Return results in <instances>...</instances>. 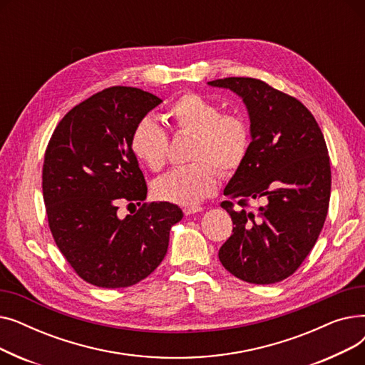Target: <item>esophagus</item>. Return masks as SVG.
<instances>
[{
	"label": "esophagus",
	"mask_w": 365,
	"mask_h": 365,
	"mask_svg": "<svg viewBox=\"0 0 365 365\" xmlns=\"http://www.w3.org/2000/svg\"><path fill=\"white\" fill-rule=\"evenodd\" d=\"M198 212H202V207L201 205H189V207H185L183 208V213L185 215H195Z\"/></svg>",
	"instance_id": "1"
}]
</instances>
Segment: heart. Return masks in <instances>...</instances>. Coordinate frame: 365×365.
Here are the masks:
<instances>
[{
  "instance_id": "b5f03b06",
  "label": "heart",
  "mask_w": 365,
  "mask_h": 365,
  "mask_svg": "<svg viewBox=\"0 0 365 365\" xmlns=\"http://www.w3.org/2000/svg\"><path fill=\"white\" fill-rule=\"evenodd\" d=\"M165 121L178 134L192 136L187 165L173 168L153 182L152 190L161 201L195 205L216 192L219 173L232 175L250 148V127L241 113L222 108L202 94L186 91L165 109ZM130 149L143 165L160 171L167 161L168 136L150 117L140 118L130 134Z\"/></svg>"
}]
</instances>
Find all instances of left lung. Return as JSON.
<instances>
[{
  "label": "left lung",
  "instance_id": "1",
  "mask_svg": "<svg viewBox=\"0 0 365 365\" xmlns=\"http://www.w3.org/2000/svg\"><path fill=\"white\" fill-rule=\"evenodd\" d=\"M237 93L247 106L252 142L223 194L232 235L220 247L225 269L252 284L293 275L314 248L329 212L331 170L314 115L293 96L245 76L208 83ZM264 201L256 212L247 201Z\"/></svg>",
  "mask_w": 365,
  "mask_h": 365
}]
</instances>
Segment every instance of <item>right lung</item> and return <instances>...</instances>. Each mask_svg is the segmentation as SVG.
<instances>
[{"label":"right lung","mask_w":365,"mask_h":365,"mask_svg":"<svg viewBox=\"0 0 365 365\" xmlns=\"http://www.w3.org/2000/svg\"><path fill=\"white\" fill-rule=\"evenodd\" d=\"M163 101L134 87H109L72 108L46 149L43 195L56 245L84 281L102 289L138 284L163 262L183 213L167 201L143 202L121 219V202L146 200L130 149L131 130ZM128 204V205H130Z\"/></svg>","instance_id":"add662e5"}]
</instances>
